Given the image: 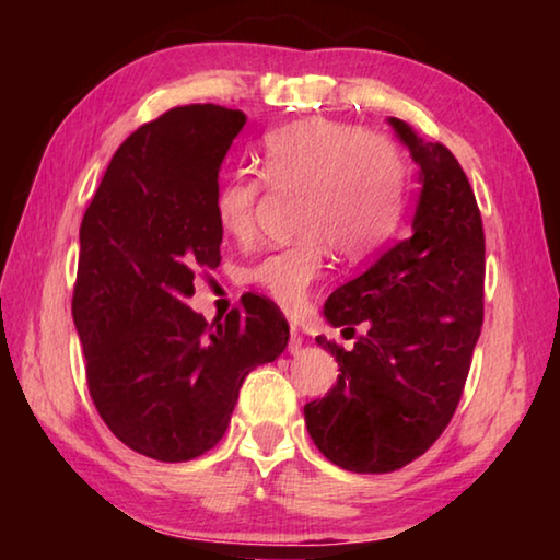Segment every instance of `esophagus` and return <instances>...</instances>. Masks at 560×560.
I'll return each instance as SVG.
<instances>
[{
	"mask_svg": "<svg viewBox=\"0 0 560 560\" xmlns=\"http://www.w3.org/2000/svg\"><path fill=\"white\" fill-rule=\"evenodd\" d=\"M301 346H303V336L299 334L296 326H291V328H289V353L296 355L299 350H301Z\"/></svg>",
	"mask_w": 560,
	"mask_h": 560,
	"instance_id": "34e87169",
	"label": "esophagus"
}]
</instances>
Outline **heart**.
Returning a JSON list of instances; mask_svg holds the SVG:
<instances>
[{
  "label": "heart",
  "instance_id": "heart-1",
  "mask_svg": "<svg viewBox=\"0 0 560 560\" xmlns=\"http://www.w3.org/2000/svg\"><path fill=\"white\" fill-rule=\"evenodd\" d=\"M261 175L273 189L303 192L301 242L279 246L244 269L249 283L287 311H299L326 267L328 246L365 259L395 234L405 212L407 165L393 143L328 118L296 120L261 140ZM261 177L232 173L214 192V220L234 242L257 230Z\"/></svg>",
  "mask_w": 560,
  "mask_h": 560
}]
</instances>
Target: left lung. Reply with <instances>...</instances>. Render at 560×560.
Listing matches in <instances>:
<instances>
[{
	"mask_svg": "<svg viewBox=\"0 0 560 560\" xmlns=\"http://www.w3.org/2000/svg\"><path fill=\"white\" fill-rule=\"evenodd\" d=\"M422 170L412 236L324 303L334 326H365L338 381L303 407L311 440L348 471L387 474L422 457L462 400L485 320V226L457 158L390 118Z\"/></svg>",
	"mask_w": 560,
	"mask_h": 560,
	"instance_id": "obj_1",
	"label": "left lung"
}]
</instances>
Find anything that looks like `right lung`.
<instances>
[{"label": "right lung", "mask_w": 560, "mask_h": 560, "mask_svg": "<svg viewBox=\"0 0 560 560\" xmlns=\"http://www.w3.org/2000/svg\"><path fill=\"white\" fill-rule=\"evenodd\" d=\"M244 113L214 103L170 108L122 143L81 222L71 314L91 400L132 452L189 462L230 428L244 377L281 355L289 324L246 291L207 324L185 299L220 267V165Z\"/></svg>", "instance_id": "add662e5"}]
</instances>
